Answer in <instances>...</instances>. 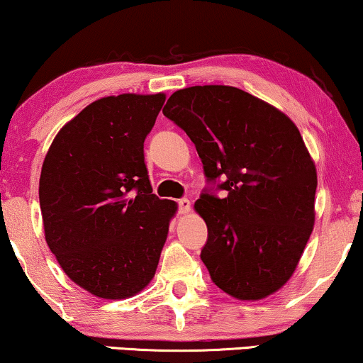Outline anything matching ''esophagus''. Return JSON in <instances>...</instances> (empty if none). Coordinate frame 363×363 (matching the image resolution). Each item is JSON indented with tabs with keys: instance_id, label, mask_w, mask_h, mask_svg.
<instances>
[{
	"instance_id": "esophagus-1",
	"label": "esophagus",
	"mask_w": 363,
	"mask_h": 363,
	"mask_svg": "<svg viewBox=\"0 0 363 363\" xmlns=\"http://www.w3.org/2000/svg\"><path fill=\"white\" fill-rule=\"evenodd\" d=\"M191 212V200L187 199H181L179 200V213L181 215H186Z\"/></svg>"
}]
</instances>
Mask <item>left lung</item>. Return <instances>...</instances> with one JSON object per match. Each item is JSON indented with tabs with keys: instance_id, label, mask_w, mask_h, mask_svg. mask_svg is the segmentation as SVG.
<instances>
[{
	"instance_id": "left-lung-1",
	"label": "left lung",
	"mask_w": 363,
	"mask_h": 363,
	"mask_svg": "<svg viewBox=\"0 0 363 363\" xmlns=\"http://www.w3.org/2000/svg\"><path fill=\"white\" fill-rule=\"evenodd\" d=\"M163 113L196 145L218 199L194 205L208 228L202 261L238 300H262L294 275L315 225L316 166L300 130L277 107L223 84L172 93Z\"/></svg>"
}]
</instances>
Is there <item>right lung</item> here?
I'll use <instances>...</instances> for the list:
<instances>
[{"label":"right lung","instance_id":"right-lung-1","mask_svg":"<svg viewBox=\"0 0 363 363\" xmlns=\"http://www.w3.org/2000/svg\"><path fill=\"white\" fill-rule=\"evenodd\" d=\"M166 94L101 97L65 123L42 164L45 241L63 272L106 300L137 295L155 277L177 212L151 189L143 143Z\"/></svg>","mask_w":363,"mask_h":363}]
</instances>
